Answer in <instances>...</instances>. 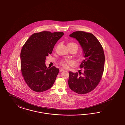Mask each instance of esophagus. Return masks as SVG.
I'll return each instance as SVG.
<instances>
[{
  "label": "esophagus",
  "instance_id": "obj_1",
  "mask_svg": "<svg viewBox=\"0 0 125 125\" xmlns=\"http://www.w3.org/2000/svg\"><path fill=\"white\" fill-rule=\"evenodd\" d=\"M64 69H60V71L62 72V71H64Z\"/></svg>",
  "mask_w": 125,
  "mask_h": 125
}]
</instances>
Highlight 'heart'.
Here are the masks:
<instances>
[{
    "label": "heart",
    "mask_w": 125,
    "mask_h": 125,
    "mask_svg": "<svg viewBox=\"0 0 125 125\" xmlns=\"http://www.w3.org/2000/svg\"><path fill=\"white\" fill-rule=\"evenodd\" d=\"M76 45V44H75L73 42H69L67 44V46H69V45ZM70 63V62L68 60H65V61H62L61 62V64H62V65L65 68L67 67V64Z\"/></svg>",
    "instance_id": "heart-1"
}]
</instances>
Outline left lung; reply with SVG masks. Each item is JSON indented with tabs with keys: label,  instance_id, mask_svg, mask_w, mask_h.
<instances>
[{
	"label": "left lung",
	"instance_id": "left-lung-1",
	"mask_svg": "<svg viewBox=\"0 0 125 125\" xmlns=\"http://www.w3.org/2000/svg\"><path fill=\"white\" fill-rule=\"evenodd\" d=\"M69 37L79 42L85 58L80 65L83 73L80 72L79 74L77 72H69V86L74 92L87 94L96 88L102 78L105 64L103 49L100 42L91 33L74 31Z\"/></svg>",
	"mask_w": 125,
	"mask_h": 125
}]
</instances>
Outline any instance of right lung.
Segmentation results:
<instances>
[{"label": "right lung", "instance_id": "1", "mask_svg": "<svg viewBox=\"0 0 125 125\" xmlns=\"http://www.w3.org/2000/svg\"><path fill=\"white\" fill-rule=\"evenodd\" d=\"M62 32L35 33L24 43L20 53L21 69L25 82L34 91L42 92L52 87L59 69L47 68V56L51 54Z\"/></svg>", "mask_w": 125, "mask_h": 125}]
</instances>
